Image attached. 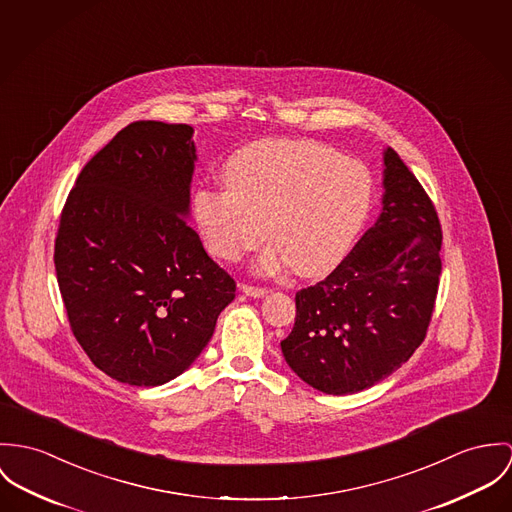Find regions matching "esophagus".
<instances>
[{
    "label": "esophagus",
    "instance_id": "esophagus-1",
    "mask_svg": "<svg viewBox=\"0 0 512 512\" xmlns=\"http://www.w3.org/2000/svg\"><path fill=\"white\" fill-rule=\"evenodd\" d=\"M241 290H243L247 296H253V298H263L265 294H269V288H265V286H253V284L247 283L241 284Z\"/></svg>",
    "mask_w": 512,
    "mask_h": 512
}]
</instances>
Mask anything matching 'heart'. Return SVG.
Segmentation results:
<instances>
[{
  "mask_svg": "<svg viewBox=\"0 0 512 512\" xmlns=\"http://www.w3.org/2000/svg\"><path fill=\"white\" fill-rule=\"evenodd\" d=\"M224 180L226 188L204 186L194 194L198 233L224 261H237L269 235L273 245L259 261L265 273L288 265L300 277L332 271L363 228L373 200L371 172L363 163L306 139L243 147L226 163Z\"/></svg>",
  "mask_w": 512,
  "mask_h": 512,
  "instance_id": "1",
  "label": "heart"
}]
</instances>
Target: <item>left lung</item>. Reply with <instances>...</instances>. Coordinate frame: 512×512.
Wrapping results in <instances>:
<instances>
[{
	"label": "left lung",
	"instance_id": "1",
	"mask_svg": "<svg viewBox=\"0 0 512 512\" xmlns=\"http://www.w3.org/2000/svg\"><path fill=\"white\" fill-rule=\"evenodd\" d=\"M383 212L340 265L296 292L281 341L290 369L326 395L395 373L426 338L442 275L438 212L395 149L385 151Z\"/></svg>",
	"mask_w": 512,
	"mask_h": 512
}]
</instances>
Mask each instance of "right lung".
Masks as SVG:
<instances>
[{
    "label": "right lung",
    "instance_id": "add662e5",
    "mask_svg": "<svg viewBox=\"0 0 512 512\" xmlns=\"http://www.w3.org/2000/svg\"><path fill=\"white\" fill-rule=\"evenodd\" d=\"M186 123L135 121L76 178L55 267L70 330L119 383L165 385L202 353L235 281L190 228L196 149Z\"/></svg>",
    "mask_w": 512,
    "mask_h": 512
}]
</instances>
